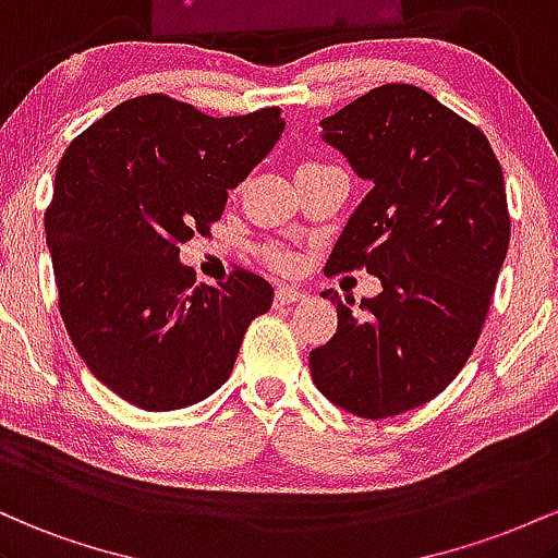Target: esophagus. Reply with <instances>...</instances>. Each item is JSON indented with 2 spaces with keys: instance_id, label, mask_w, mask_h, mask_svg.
<instances>
[{
  "instance_id": "34e87169",
  "label": "esophagus",
  "mask_w": 558,
  "mask_h": 558,
  "mask_svg": "<svg viewBox=\"0 0 558 558\" xmlns=\"http://www.w3.org/2000/svg\"><path fill=\"white\" fill-rule=\"evenodd\" d=\"M303 298H305V292L295 290V287H284V284L277 287V303H281V305L300 303V300H303Z\"/></svg>"
}]
</instances>
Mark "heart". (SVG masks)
Masks as SVG:
<instances>
[{
    "mask_svg": "<svg viewBox=\"0 0 558 558\" xmlns=\"http://www.w3.org/2000/svg\"><path fill=\"white\" fill-rule=\"evenodd\" d=\"M268 260H271V266H277V268H281V271H287V268H292V255L287 253V250H277V247H271L268 250Z\"/></svg>",
    "mask_w": 558,
    "mask_h": 558,
    "instance_id": "1",
    "label": "heart"
}]
</instances>
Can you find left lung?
Segmentation results:
<instances>
[{"instance_id":"1","label":"left lung","mask_w":558,"mask_h":558,"mask_svg":"<svg viewBox=\"0 0 558 558\" xmlns=\"http://www.w3.org/2000/svg\"><path fill=\"white\" fill-rule=\"evenodd\" d=\"M322 129L372 181L324 271L366 268L381 292L361 311L322 292L337 331L311 350V377L350 414L398 416L440 396L477 345L509 250L504 171L477 126L411 84L377 86Z\"/></svg>"}]
</instances>
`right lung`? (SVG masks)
<instances>
[{
	"label": "right lung",
	"instance_id": "1",
	"mask_svg": "<svg viewBox=\"0 0 558 558\" xmlns=\"http://www.w3.org/2000/svg\"><path fill=\"white\" fill-rule=\"evenodd\" d=\"M279 108L210 118L144 94L71 142L44 216L60 316L89 372L144 411L199 403L229 379L274 287L236 268L195 287L179 245L208 234L229 190L279 142Z\"/></svg>",
	"mask_w": 558,
	"mask_h": 558
}]
</instances>
